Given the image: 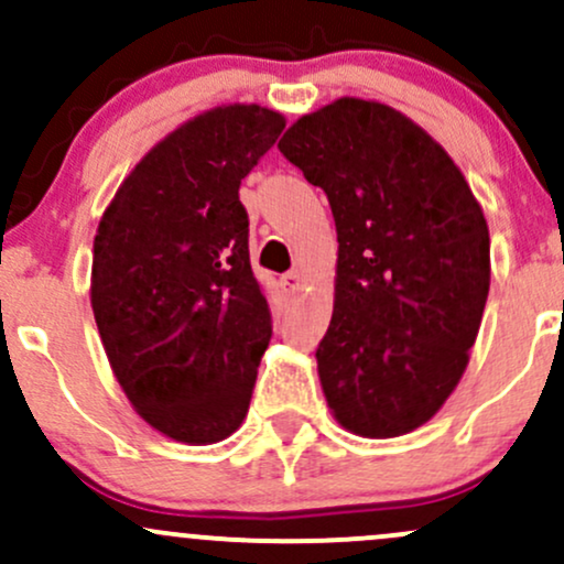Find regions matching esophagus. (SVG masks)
Instances as JSON below:
<instances>
[{"label":"esophagus","mask_w":564,"mask_h":564,"mask_svg":"<svg viewBox=\"0 0 564 564\" xmlns=\"http://www.w3.org/2000/svg\"><path fill=\"white\" fill-rule=\"evenodd\" d=\"M302 273L300 270H289L286 275H283V286H286L289 291H296V289H302Z\"/></svg>","instance_id":"obj_1"}]
</instances>
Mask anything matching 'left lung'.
Instances as JSON below:
<instances>
[{
	"label": "left lung",
	"mask_w": 564,
	"mask_h": 564,
	"mask_svg": "<svg viewBox=\"0 0 564 564\" xmlns=\"http://www.w3.org/2000/svg\"><path fill=\"white\" fill-rule=\"evenodd\" d=\"M278 151L332 206L339 260L315 358L328 405L364 437L430 422L469 364L490 286V236L467 180L422 127L341 97Z\"/></svg>",
	"instance_id": "1"
}]
</instances>
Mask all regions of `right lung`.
I'll use <instances>...</instances> for the list:
<instances>
[{
  "label": "right lung",
  "mask_w": 564,
  "mask_h": 564,
  "mask_svg": "<svg viewBox=\"0 0 564 564\" xmlns=\"http://www.w3.org/2000/svg\"><path fill=\"white\" fill-rule=\"evenodd\" d=\"M286 121L262 106L196 116L161 140L100 219L93 310L121 390L191 445L243 422L273 336L238 187Z\"/></svg>",
  "instance_id": "add662e5"
}]
</instances>
